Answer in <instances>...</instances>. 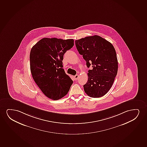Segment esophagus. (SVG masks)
<instances>
[{
    "label": "esophagus",
    "instance_id": "34e87169",
    "mask_svg": "<svg viewBox=\"0 0 147 147\" xmlns=\"http://www.w3.org/2000/svg\"><path fill=\"white\" fill-rule=\"evenodd\" d=\"M78 77H79L78 75H75V76H74L75 80H77V79H78Z\"/></svg>",
    "mask_w": 147,
    "mask_h": 147
}]
</instances>
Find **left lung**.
Wrapping results in <instances>:
<instances>
[{
  "instance_id": "1",
  "label": "left lung",
  "mask_w": 147,
  "mask_h": 147,
  "mask_svg": "<svg viewBox=\"0 0 147 147\" xmlns=\"http://www.w3.org/2000/svg\"><path fill=\"white\" fill-rule=\"evenodd\" d=\"M75 45L87 67L92 68L88 71L84 91L91 97H102L110 89L118 72V63L114 46L98 35L76 40Z\"/></svg>"
}]
</instances>
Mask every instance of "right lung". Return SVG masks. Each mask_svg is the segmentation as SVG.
I'll list each match as a JSON object with an SVG mask.
<instances>
[{"label":"right lung","mask_w":147,"mask_h":147,"mask_svg":"<svg viewBox=\"0 0 147 147\" xmlns=\"http://www.w3.org/2000/svg\"><path fill=\"white\" fill-rule=\"evenodd\" d=\"M74 46V40L44 38L31 48L30 70L33 79L46 97L53 100L67 94L73 81L63 68V55Z\"/></svg>","instance_id":"obj_1"}]
</instances>
